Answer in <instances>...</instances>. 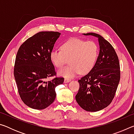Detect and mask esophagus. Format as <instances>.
Instances as JSON below:
<instances>
[{"label": "esophagus", "mask_w": 134, "mask_h": 134, "mask_svg": "<svg viewBox=\"0 0 134 134\" xmlns=\"http://www.w3.org/2000/svg\"><path fill=\"white\" fill-rule=\"evenodd\" d=\"M70 81H71V80H70V79H64V82L65 83H68V82H70Z\"/></svg>", "instance_id": "esophagus-1"}]
</instances>
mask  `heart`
I'll list each match as a JSON object with an SVG mask.
<instances>
[{
    "mask_svg": "<svg viewBox=\"0 0 134 134\" xmlns=\"http://www.w3.org/2000/svg\"><path fill=\"white\" fill-rule=\"evenodd\" d=\"M62 51L54 49L50 60L57 68H62L69 60V66L58 71L59 76L67 79L87 74L94 66L99 54L97 45L92 41H86L77 38H70L62 44Z\"/></svg>",
    "mask_w": 134,
    "mask_h": 134,
    "instance_id": "obj_1",
    "label": "heart"
}]
</instances>
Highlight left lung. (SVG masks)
I'll return each mask as SVG.
<instances>
[{
    "mask_svg": "<svg viewBox=\"0 0 134 134\" xmlns=\"http://www.w3.org/2000/svg\"><path fill=\"white\" fill-rule=\"evenodd\" d=\"M98 38L99 54L94 66L78 81L77 102L84 110L97 112L112 102L120 80L118 57L109 42L95 33L83 34Z\"/></svg>",
    "mask_w": 134,
    "mask_h": 134,
    "instance_id": "left-lung-1",
    "label": "left lung"
}]
</instances>
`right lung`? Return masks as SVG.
<instances>
[{
    "label": "right lung",
    "mask_w": 134,
    "mask_h": 134,
    "mask_svg": "<svg viewBox=\"0 0 134 134\" xmlns=\"http://www.w3.org/2000/svg\"><path fill=\"white\" fill-rule=\"evenodd\" d=\"M58 32L42 31L26 40L16 57L14 76L20 97L29 107L41 110L54 102L55 87L64 78L46 79L55 75L50 53L60 37Z\"/></svg>",
    "instance_id": "obj_1"
}]
</instances>
